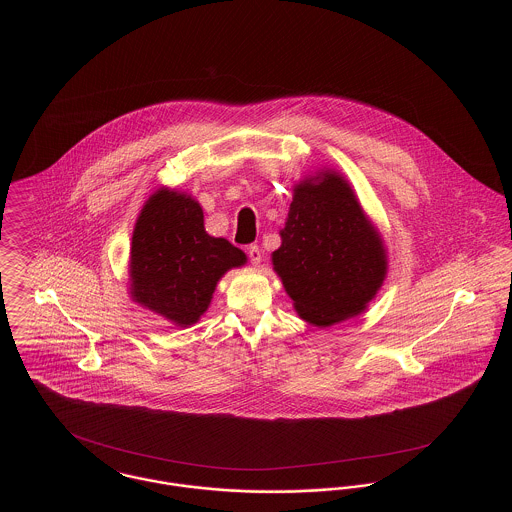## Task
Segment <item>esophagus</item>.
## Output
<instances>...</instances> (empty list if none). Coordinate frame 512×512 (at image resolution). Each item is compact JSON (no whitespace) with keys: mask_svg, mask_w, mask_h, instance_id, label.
Here are the masks:
<instances>
[{"mask_svg":"<svg viewBox=\"0 0 512 512\" xmlns=\"http://www.w3.org/2000/svg\"><path fill=\"white\" fill-rule=\"evenodd\" d=\"M247 255H249V261H251V265H259L261 263V259H263V253H261V249H259V245H251L249 249H247Z\"/></svg>","mask_w":512,"mask_h":512,"instance_id":"esophagus-1","label":"esophagus"}]
</instances>
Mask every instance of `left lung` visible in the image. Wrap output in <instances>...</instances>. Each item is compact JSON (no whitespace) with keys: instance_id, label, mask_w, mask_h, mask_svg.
<instances>
[{"instance_id":"1","label":"left lung","mask_w":512,"mask_h":512,"mask_svg":"<svg viewBox=\"0 0 512 512\" xmlns=\"http://www.w3.org/2000/svg\"><path fill=\"white\" fill-rule=\"evenodd\" d=\"M272 265L297 315L332 326L365 311L384 284L388 257L349 182L334 171L301 180Z\"/></svg>"}]
</instances>
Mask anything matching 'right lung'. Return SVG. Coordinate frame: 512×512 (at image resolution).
<instances>
[{
	"label": "right lung",
	"mask_w": 512,
	"mask_h": 512,
	"mask_svg": "<svg viewBox=\"0 0 512 512\" xmlns=\"http://www.w3.org/2000/svg\"><path fill=\"white\" fill-rule=\"evenodd\" d=\"M245 261L242 249L205 232L194 197L161 188L134 226L130 293L142 307L186 328L207 311L224 272Z\"/></svg>",
	"instance_id": "obj_1"
}]
</instances>
